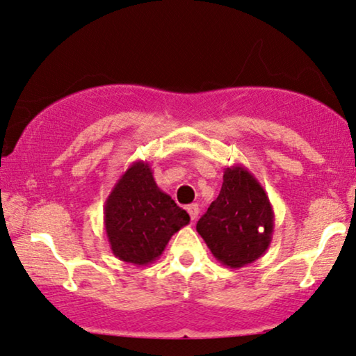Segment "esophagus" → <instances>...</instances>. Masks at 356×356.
<instances>
[{
	"mask_svg": "<svg viewBox=\"0 0 356 356\" xmlns=\"http://www.w3.org/2000/svg\"><path fill=\"white\" fill-rule=\"evenodd\" d=\"M186 211H188V214H189V218H191V220H196L197 214H200V206L193 202V204H189L186 207Z\"/></svg>",
	"mask_w": 356,
	"mask_h": 356,
	"instance_id": "34e87169",
	"label": "esophagus"
}]
</instances>
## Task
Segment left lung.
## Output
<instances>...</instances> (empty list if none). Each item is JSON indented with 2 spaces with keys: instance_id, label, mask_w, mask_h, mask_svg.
<instances>
[{
  "instance_id": "left-lung-1",
  "label": "left lung",
  "mask_w": 356,
  "mask_h": 356,
  "mask_svg": "<svg viewBox=\"0 0 356 356\" xmlns=\"http://www.w3.org/2000/svg\"><path fill=\"white\" fill-rule=\"evenodd\" d=\"M275 212L260 181L242 165L225 168L218 200L197 220L196 230L216 260L242 268L268 250Z\"/></svg>"
}]
</instances>
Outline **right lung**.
<instances>
[{
	"mask_svg": "<svg viewBox=\"0 0 356 356\" xmlns=\"http://www.w3.org/2000/svg\"><path fill=\"white\" fill-rule=\"evenodd\" d=\"M188 224V212L156 186L154 172L144 160L134 161L122 173L104 204L111 252L137 266L155 261L172 235Z\"/></svg>",
	"mask_w": 356,
	"mask_h": 356,
	"instance_id": "add662e5",
	"label": "right lung"
}]
</instances>
